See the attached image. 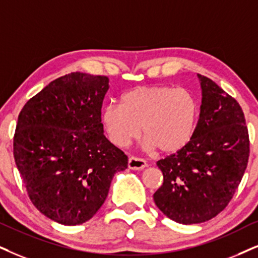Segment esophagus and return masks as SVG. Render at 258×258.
Masks as SVG:
<instances>
[{"label": "esophagus", "mask_w": 258, "mask_h": 258, "mask_svg": "<svg viewBox=\"0 0 258 258\" xmlns=\"http://www.w3.org/2000/svg\"><path fill=\"white\" fill-rule=\"evenodd\" d=\"M148 167L146 162L143 158L138 157H130L128 158V168L132 170H143V169Z\"/></svg>", "instance_id": "34e87169"}]
</instances>
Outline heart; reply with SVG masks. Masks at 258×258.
<instances>
[{"label":"heart","mask_w":258,"mask_h":258,"mask_svg":"<svg viewBox=\"0 0 258 258\" xmlns=\"http://www.w3.org/2000/svg\"><path fill=\"white\" fill-rule=\"evenodd\" d=\"M199 103L190 91L170 86L137 87L121 96V106L102 109L101 121L110 142L126 148L142 132L150 149L180 151L193 138Z\"/></svg>","instance_id":"1"}]
</instances>
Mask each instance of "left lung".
Wrapping results in <instances>:
<instances>
[{"mask_svg": "<svg viewBox=\"0 0 258 258\" xmlns=\"http://www.w3.org/2000/svg\"><path fill=\"white\" fill-rule=\"evenodd\" d=\"M202 100L197 130L180 151L159 159L163 184L156 206L176 223L200 224L229 205L247 165L250 142L239 103L198 75Z\"/></svg>", "mask_w": 258, "mask_h": 258, "instance_id": "obj_1", "label": "left lung"}]
</instances>
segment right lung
Wrapping results in <instances>:
<instances>
[{
    "label": "right lung",
    "instance_id": "right-lung-1",
    "mask_svg": "<svg viewBox=\"0 0 258 258\" xmlns=\"http://www.w3.org/2000/svg\"><path fill=\"white\" fill-rule=\"evenodd\" d=\"M106 76L71 73L52 81L19 114L14 158L32 204L63 225H80L105 202L127 156L103 135Z\"/></svg>",
    "mask_w": 258,
    "mask_h": 258
}]
</instances>
